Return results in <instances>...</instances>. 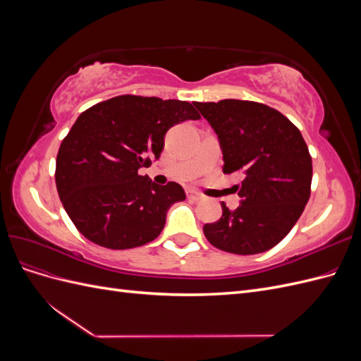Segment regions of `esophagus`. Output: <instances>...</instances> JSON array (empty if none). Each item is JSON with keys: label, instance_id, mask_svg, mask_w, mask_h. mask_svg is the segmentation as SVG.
Segmentation results:
<instances>
[{"label": "esophagus", "instance_id": "1", "mask_svg": "<svg viewBox=\"0 0 361 361\" xmlns=\"http://www.w3.org/2000/svg\"><path fill=\"white\" fill-rule=\"evenodd\" d=\"M188 199L192 200V202H199L203 199V195L197 191H188Z\"/></svg>", "mask_w": 361, "mask_h": 361}]
</instances>
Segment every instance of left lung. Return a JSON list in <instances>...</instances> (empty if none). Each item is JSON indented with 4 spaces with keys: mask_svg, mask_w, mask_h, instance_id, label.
<instances>
[{
    "mask_svg": "<svg viewBox=\"0 0 361 361\" xmlns=\"http://www.w3.org/2000/svg\"><path fill=\"white\" fill-rule=\"evenodd\" d=\"M220 140L226 174L243 173L235 185L241 204L203 226L214 247L257 255L276 247L298 221L310 199L312 157L290 120L265 104L224 99L194 102Z\"/></svg>",
    "mask_w": 361,
    "mask_h": 361,
    "instance_id": "1",
    "label": "left lung"
}]
</instances>
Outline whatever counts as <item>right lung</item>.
<instances>
[{
  "label": "right lung",
  "mask_w": 361,
  "mask_h": 361,
  "mask_svg": "<svg viewBox=\"0 0 361 361\" xmlns=\"http://www.w3.org/2000/svg\"><path fill=\"white\" fill-rule=\"evenodd\" d=\"M200 114L187 101L122 94L80 114L61 141L56 185L63 207L89 241L111 250L145 245L162 232L169 207L185 200L176 182L141 176L167 130Z\"/></svg>",
  "instance_id": "right-lung-1"
}]
</instances>
